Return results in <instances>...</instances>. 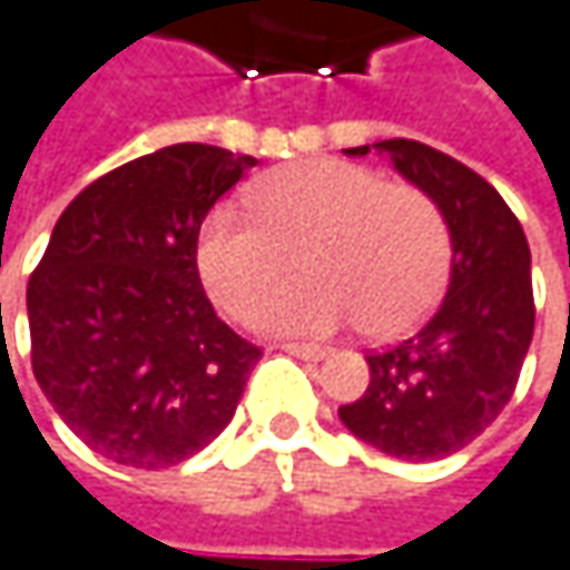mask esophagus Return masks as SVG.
<instances>
[{
    "label": "esophagus",
    "mask_w": 570,
    "mask_h": 570,
    "mask_svg": "<svg viewBox=\"0 0 570 570\" xmlns=\"http://www.w3.org/2000/svg\"><path fill=\"white\" fill-rule=\"evenodd\" d=\"M282 350H285V353H292V356H302V360H314V363H317V360H324V356L331 353L327 346H314V344H282Z\"/></svg>",
    "instance_id": "obj_1"
}]
</instances>
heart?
Masks as SVG:
<instances>
[{"label":"heart","instance_id":"obj_1","mask_svg":"<svg viewBox=\"0 0 570 570\" xmlns=\"http://www.w3.org/2000/svg\"><path fill=\"white\" fill-rule=\"evenodd\" d=\"M298 255L312 278L256 307V327L324 337L360 321L370 337H399L441 298L451 236L425 190L353 161L314 158L268 175L256 214L217 204L194 253L207 295L233 317H246L291 277Z\"/></svg>","mask_w":570,"mask_h":570}]
</instances>
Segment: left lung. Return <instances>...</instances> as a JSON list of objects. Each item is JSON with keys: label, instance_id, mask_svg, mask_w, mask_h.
Segmentation results:
<instances>
[{"label": "left lung", "instance_id": "1", "mask_svg": "<svg viewBox=\"0 0 570 570\" xmlns=\"http://www.w3.org/2000/svg\"><path fill=\"white\" fill-rule=\"evenodd\" d=\"M373 148L438 204L451 233V282L409 341L366 356L370 386L341 405V422L389 458L441 461L512 399L535 331L532 253L497 187L458 158L412 139ZM346 151L366 155L370 145Z\"/></svg>", "mask_w": 570, "mask_h": 570}]
</instances>
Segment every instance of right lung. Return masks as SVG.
I'll use <instances>...</instances> for the list:
<instances>
[{"label":"right lung","mask_w":570,"mask_h":570,"mask_svg":"<svg viewBox=\"0 0 570 570\" xmlns=\"http://www.w3.org/2000/svg\"><path fill=\"white\" fill-rule=\"evenodd\" d=\"M256 165L181 142L83 187L28 278L31 370L112 464L175 468L233 419L263 350L229 331L197 272V229Z\"/></svg>","instance_id":"obj_1"}]
</instances>
